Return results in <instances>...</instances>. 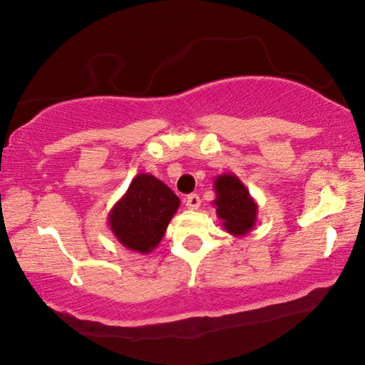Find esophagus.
I'll use <instances>...</instances> for the list:
<instances>
[{
	"label": "esophagus",
	"instance_id": "obj_1",
	"mask_svg": "<svg viewBox=\"0 0 365 365\" xmlns=\"http://www.w3.org/2000/svg\"><path fill=\"white\" fill-rule=\"evenodd\" d=\"M200 205H201V200H200L198 195L193 193V195H188L187 198H185V206H187L188 210H192V211L198 210Z\"/></svg>",
	"mask_w": 365,
	"mask_h": 365
}]
</instances>
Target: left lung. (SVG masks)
<instances>
[{
  "instance_id": "1",
  "label": "left lung",
  "mask_w": 365,
  "mask_h": 365,
  "mask_svg": "<svg viewBox=\"0 0 365 365\" xmlns=\"http://www.w3.org/2000/svg\"><path fill=\"white\" fill-rule=\"evenodd\" d=\"M214 192L217 217L221 219L225 232L235 237H244L255 227L258 205L250 192L234 173H221L214 178Z\"/></svg>"
}]
</instances>
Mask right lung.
<instances>
[{"instance_id": "obj_1", "label": "right lung", "mask_w": 365, "mask_h": 365, "mask_svg": "<svg viewBox=\"0 0 365 365\" xmlns=\"http://www.w3.org/2000/svg\"><path fill=\"white\" fill-rule=\"evenodd\" d=\"M178 206L180 200L165 183L151 173H138L107 221L121 245L146 255L159 245Z\"/></svg>"}]
</instances>
